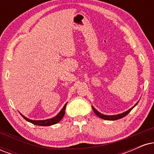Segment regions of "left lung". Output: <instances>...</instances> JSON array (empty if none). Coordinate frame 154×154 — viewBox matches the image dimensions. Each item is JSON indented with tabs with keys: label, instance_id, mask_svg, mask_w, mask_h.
I'll use <instances>...</instances> for the list:
<instances>
[{
	"label": "left lung",
	"instance_id": "obj_1",
	"mask_svg": "<svg viewBox=\"0 0 154 154\" xmlns=\"http://www.w3.org/2000/svg\"><path fill=\"white\" fill-rule=\"evenodd\" d=\"M137 103H136L135 105L133 107H132L131 109H129L128 111H125V112H124V113H122V114H117V115H114V116L104 115V114H100V112H98V111H97L96 109H95V108L93 107V106H92V108H93V111H94V112H95V114H96V115L98 116H99L100 118H101V119H106V120H116V119H121V118L125 117V116L128 115L129 113H130V111H131L132 109H133V108L135 107L136 105H137Z\"/></svg>",
	"mask_w": 154,
	"mask_h": 154
}]
</instances>
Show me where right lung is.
Listing matches in <instances>:
<instances>
[{
    "instance_id": "1",
    "label": "right lung",
    "mask_w": 154,
    "mask_h": 154,
    "mask_svg": "<svg viewBox=\"0 0 154 154\" xmlns=\"http://www.w3.org/2000/svg\"><path fill=\"white\" fill-rule=\"evenodd\" d=\"M66 103L65 104L64 106L63 107V109H61V111H60V112L57 114V115L55 116V117L51 118V119H49L38 120V121H37V120H32V119H27V118L25 117V116H23L22 114H20L22 116V117L24 118V119L26 120L27 122H29L32 123L33 125H39V126H50V125H55V124L58 123L60 121V120L62 119L63 116H64V114H65V109H66Z\"/></svg>"
}]
</instances>
